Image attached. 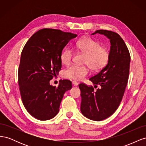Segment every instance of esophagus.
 <instances>
[{"label":"esophagus","instance_id":"1","mask_svg":"<svg viewBox=\"0 0 146 146\" xmlns=\"http://www.w3.org/2000/svg\"><path fill=\"white\" fill-rule=\"evenodd\" d=\"M72 85H74V86H77L78 85V83L76 81H73L72 82Z\"/></svg>","mask_w":146,"mask_h":146}]
</instances>
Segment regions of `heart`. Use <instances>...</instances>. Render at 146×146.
<instances>
[{
    "label": "heart",
    "mask_w": 146,
    "mask_h": 146,
    "mask_svg": "<svg viewBox=\"0 0 146 146\" xmlns=\"http://www.w3.org/2000/svg\"><path fill=\"white\" fill-rule=\"evenodd\" d=\"M76 46L82 54L85 55L83 63L87 64L93 71H99L107 64L110 58V52L106 47H101L100 44L91 38H81L76 42ZM73 51L70 48H66L60 55L61 61L68 65L71 61ZM86 66L71 65L64 72L65 77L75 80H80L88 74Z\"/></svg>",
    "instance_id": "1"
}]
</instances>
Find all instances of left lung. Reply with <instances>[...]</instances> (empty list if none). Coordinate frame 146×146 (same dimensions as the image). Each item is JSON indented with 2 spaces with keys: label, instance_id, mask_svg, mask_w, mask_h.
<instances>
[{
  "label": "left lung",
  "instance_id": "8db88e82",
  "mask_svg": "<svg viewBox=\"0 0 146 146\" xmlns=\"http://www.w3.org/2000/svg\"><path fill=\"white\" fill-rule=\"evenodd\" d=\"M99 33L107 37L110 42V58L107 64L90 78L93 87L85 84L78 85L81 91L80 111L83 115L92 121H102L111 116L122 99L129 75L130 56L122 38L115 33L99 30Z\"/></svg>",
  "mask_w": 146,
  "mask_h": 146
}]
</instances>
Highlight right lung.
Listing matches in <instances>:
<instances>
[{
	"label": "right lung",
	"instance_id": "obj_1",
	"mask_svg": "<svg viewBox=\"0 0 146 146\" xmlns=\"http://www.w3.org/2000/svg\"><path fill=\"white\" fill-rule=\"evenodd\" d=\"M77 35L60 30L43 29L33 34L21 53L18 83L23 103L33 117L47 121L58 113L66 91L72 88L68 80L56 88L50 84L61 68L60 55Z\"/></svg>",
	"mask_w": 146,
	"mask_h": 146
}]
</instances>
